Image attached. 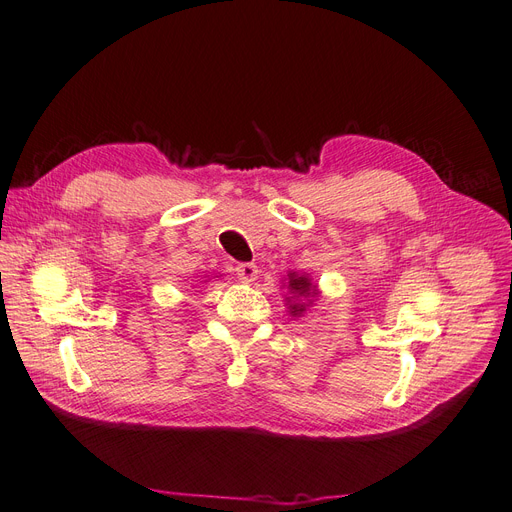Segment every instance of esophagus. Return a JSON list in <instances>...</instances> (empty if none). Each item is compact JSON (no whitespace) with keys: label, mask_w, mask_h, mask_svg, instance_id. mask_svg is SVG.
I'll use <instances>...</instances> for the list:
<instances>
[{"label":"esophagus","mask_w":512,"mask_h":512,"mask_svg":"<svg viewBox=\"0 0 512 512\" xmlns=\"http://www.w3.org/2000/svg\"><path fill=\"white\" fill-rule=\"evenodd\" d=\"M257 274H259V270H257L255 263H238V265H236V276H238V280L244 282V284L255 282V280H257Z\"/></svg>","instance_id":"esophagus-1"}]
</instances>
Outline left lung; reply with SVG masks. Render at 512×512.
Masks as SVG:
<instances>
[{
  "label": "left lung",
  "instance_id": "8db88e82",
  "mask_svg": "<svg viewBox=\"0 0 512 512\" xmlns=\"http://www.w3.org/2000/svg\"><path fill=\"white\" fill-rule=\"evenodd\" d=\"M288 291L293 293V297H288V303L295 298L296 303L288 305L291 307V316H301L305 311V303H301L299 299H307V297H316V286H311L307 276H299V274H288ZM311 303V301H309Z\"/></svg>",
  "mask_w": 512,
  "mask_h": 512
}]
</instances>
